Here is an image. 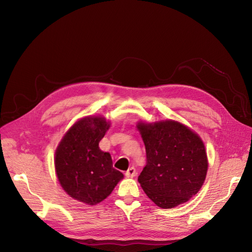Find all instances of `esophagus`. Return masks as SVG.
I'll return each instance as SVG.
<instances>
[{
  "mask_svg": "<svg viewBox=\"0 0 252 252\" xmlns=\"http://www.w3.org/2000/svg\"><path fill=\"white\" fill-rule=\"evenodd\" d=\"M126 176L127 178H134L137 176V171H136V168L134 166L129 167L126 171Z\"/></svg>",
  "mask_w": 252,
  "mask_h": 252,
  "instance_id": "obj_1",
  "label": "esophagus"
}]
</instances>
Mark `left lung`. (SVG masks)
<instances>
[{
  "instance_id": "1",
  "label": "left lung",
  "mask_w": 252,
  "mask_h": 252,
  "mask_svg": "<svg viewBox=\"0 0 252 252\" xmlns=\"http://www.w3.org/2000/svg\"><path fill=\"white\" fill-rule=\"evenodd\" d=\"M147 162L138 181L161 208L187 202L198 193L207 173V155L201 138L175 121L138 123Z\"/></svg>"
}]
</instances>
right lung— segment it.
Here are the masks:
<instances>
[{
    "instance_id": "1",
    "label": "right lung",
    "mask_w": 252,
    "mask_h": 252,
    "mask_svg": "<svg viewBox=\"0 0 252 252\" xmlns=\"http://www.w3.org/2000/svg\"><path fill=\"white\" fill-rule=\"evenodd\" d=\"M110 124L103 116H87L64 135L55 153V169L63 190L73 199L95 205L107 198L124 178L113 168L108 152L99 148Z\"/></svg>"
}]
</instances>
